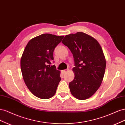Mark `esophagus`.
<instances>
[{
	"label": "esophagus",
	"instance_id": "34e87169",
	"mask_svg": "<svg viewBox=\"0 0 125 125\" xmlns=\"http://www.w3.org/2000/svg\"><path fill=\"white\" fill-rule=\"evenodd\" d=\"M69 70V69H65V70H62V73L64 74V73H66Z\"/></svg>",
	"mask_w": 125,
	"mask_h": 125
}]
</instances>
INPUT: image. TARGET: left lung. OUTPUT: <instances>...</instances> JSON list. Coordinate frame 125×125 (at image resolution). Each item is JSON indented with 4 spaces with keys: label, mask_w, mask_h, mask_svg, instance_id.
<instances>
[{
    "label": "left lung",
    "mask_w": 125,
    "mask_h": 125,
    "mask_svg": "<svg viewBox=\"0 0 125 125\" xmlns=\"http://www.w3.org/2000/svg\"><path fill=\"white\" fill-rule=\"evenodd\" d=\"M62 43L73 54L74 78L69 83L73 96L84 100L92 96L103 81L106 60L99 42L83 32L70 34L64 37Z\"/></svg>",
    "instance_id": "left-lung-1"
}]
</instances>
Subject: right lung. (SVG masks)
Wrapping results in <instances>:
<instances>
[{
    "instance_id": "add662e5",
    "label": "right lung",
    "mask_w": 125,
    "mask_h": 125,
    "mask_svg": "<svg viewBox=\"0 0 125 125\" xmlns=\"http://www.w3.org/2000/svg\"><path fill=\"white\" fill-rule=\"evenodd\" d=\"M63 36L43 34L30 40L21 58V70L26 85L42 99L53 96L61 78L55 65L53 52Z\"/></svg>"
}]
</instances>
